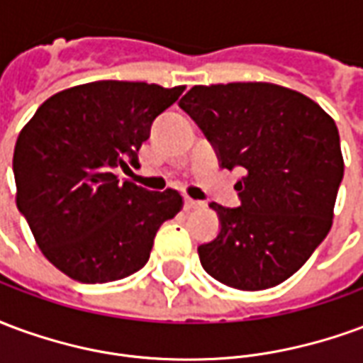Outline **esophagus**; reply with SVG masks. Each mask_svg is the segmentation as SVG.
I'll return each mask as SVG.
<instances>
[{"label":"esophagus","instance_id":"esophagus-1","mask_svg":"<svg viewBox=\"0 0 363 363\" xmlns=\"http://www.w3.org/2000/svg\"><path fill=\"white\" fill-rule=\"evenodd\" d=\"M202 202L200 200H192V198H184V210H198L202 208Z\"/></svg>","mask_w":363,"mask_h":363}]
</instances>
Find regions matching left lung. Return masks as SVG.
<instances>
[{"label":"left lung","instance_id":"obj_1","mask_svg":"<svg viewBox=\"0 0 363 363\" xmlns=\"http://www.w3.org/2000/svg\"><path fill=\"white\" fill-rule=\"evenodd\" d=\"M179 104L223 169H245L239 208L210 204L221 229L198 247L204 270L245 291L288 280L333 225L344 177L335 120L309 96L262 82L194 85Z\"/></svg>","mask_w":363,"mask_h":363}]
</instances>
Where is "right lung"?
Here are the masks:
<instances>
[{
	"label": "right lung",
	"instance_id": "1",
	"mask_svg": "<svg viewBox=\"0 0 363 363\" xmlns=\"http://www.w3.org/2000/svg\"><path fill=\"white\" fill-rule=\"evenodd\" d=\"M182 91L85 83L52 95L21 130L13 153L17 208L60 272L106 284L145 267L157 229L181 212L182 196L120 182L114 169L138 165L153 120Z\"/></svg>",
	"mask_w": 363,
	"mask_h": 363
}]
</instances>
